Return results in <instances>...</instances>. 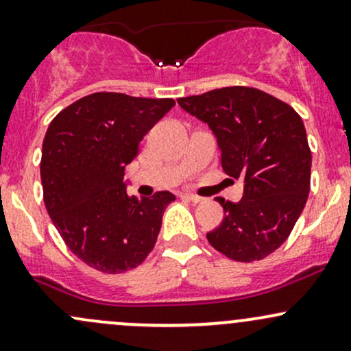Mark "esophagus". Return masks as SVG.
<instances>
[{"mask_svg":"<svg viewBox=\"0 0 351 351\" xmlns=\"http://www.w3.org/2000/svg\"><path fill=\"white\" fill-rule=\"evenodd\" d=\"M182 197L187 199V201H191V202H195V204H199V202L204 201L201 195H194V194H182Z\"/></svg>","mask_w":351,"mask_h":351,"instance_id":"34e87169","label":"esophagus"}]
</instances>
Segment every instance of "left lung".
Segmentation results:
<instances>
[{
  "instance_id": "8db88e82",
  "label": "left lung",
  "mask_w": 351,
  "mask_h": 351,
  "mask_svg": "<svg viewBox=\"0 0 351 351\" xmlns=\"http://www.w3.org/2000/svg\"><path fill=\"white\" fill-rule=\"evenodd\" d=\"M177 101L209 123L226 174L244 179L237 204L217 197L224 219L207 241L234 261L266 258L291 234L310 192L311 150L303 120L291 105L252 86H224Z\"/></svg>"
}]
</instances>
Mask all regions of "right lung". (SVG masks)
<instances>
[{
  "instance_id": "add662e5",
  "label": "right lung",
  "mask_w": 351,
  "mask_h": 351,
  "mask_svg": "<svg viewBox=\"0 0 351 351\" xmlns=\"http://www.w3.org/2000/svg\"><path fill=\"white\" fill-rule=\"evenodd\" d=\"M174 105L172 99L97 92L50 122L40 162L43 201L66 247L86 266L125 273L156 246L176 195L160 191L138 201L127 194L123 176L144 135Z\"/></svg>"
}]
</instances>
